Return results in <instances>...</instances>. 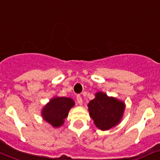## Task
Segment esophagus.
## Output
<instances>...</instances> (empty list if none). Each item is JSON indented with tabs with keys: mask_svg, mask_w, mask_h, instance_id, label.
<instances>
[{
	"mask_svg": "<svg viewBox=\"0 0 160 160\" xmlns=\"http://www.w3.org/2000/svg\"><path fill=\"white\" fill-rule=\"evenodd\" d=\"M76 99H77V102L79 103L80 105H82L83 100H82V98H81L80 95H77V97H76Z\"/></svg>",
	"mask_w": 160,
	"mask_h": 160,
	"instance_id": "obj_1",
	"label": "esophagus"
}]
</instances>
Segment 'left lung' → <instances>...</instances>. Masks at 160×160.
Returning <instances> with one entry per match:
<instances>
[{
    "label": "left lung",
    "instance_id": "1",
    "mask_svg": "<svg viewBox=\"0 0 160 160\" xmlns=\"http://www.w3.org/2000/svg\"><path fill=\"white\" fill-rule=\"evenodd\" d=\"M88 107L95 125L101 130H108L120 122L125 105L121 101L108 97L105 92H98Z\"/></svg>",
    "mask_w": 160,
    "mask_h": 160
}]
</instances>
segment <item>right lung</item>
I'll return each instance as SVG.
<instances>
[{
    "mask_svg": "<svg viewBox=\"0 0 160 160\" xmlns=\"http://www.w3.org/2000/svg\"><path fill=\"white\" fill-rule=\"evenodd\" d=\"M74 106L75 102L70 98L54 97L44 107L41 115L45 121L54 128H58L63 124L70 109Z\"/></svg>",
    "mask_w": 160,
    "mask_h": 160,
    "instance_id": "right-lung-1",
    "label": "right lung"
}]
</instances>
